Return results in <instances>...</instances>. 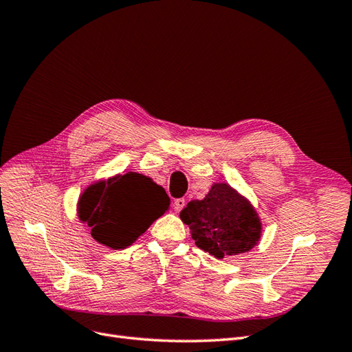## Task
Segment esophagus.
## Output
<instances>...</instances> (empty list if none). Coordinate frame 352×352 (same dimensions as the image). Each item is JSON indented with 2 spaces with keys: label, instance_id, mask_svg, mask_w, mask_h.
I'll return each instance as SVG.
<instances>
[{
  "label": "esophagus",
  "instance_id": "esophagus-1",
  "mask_svg": "<svg viewBox=\"0 0 352 352\" xmlns=\"http://www.w3.org/2000/svg\"><path fill=\"white\" fill-rule=\"evenodd\" d=\"M184 207H185V198H177L173 201V208L176 212H179Z\"/></svg>",
  "mask_w": 352,
  "mask_h": 352
}]
</instances>
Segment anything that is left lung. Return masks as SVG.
<instances>
[{
  "instance_id": "left-lung-1",
  "label": "left lung",
  "mask_w": 352,
  "mask_h": 352,
  "mask_svg": "<svg viewBox=\"0 0 352 352\" xmlns=\"http://www.w3.org/2000/svg\"><path fill=\"white\" fill-rule=\"evenodd\" d=\"M197 247L216 258L250 251L260 239L261 223L250 202L226 184L211 188L202 201L180 211Z\"/></svg>"
}]
</instances>
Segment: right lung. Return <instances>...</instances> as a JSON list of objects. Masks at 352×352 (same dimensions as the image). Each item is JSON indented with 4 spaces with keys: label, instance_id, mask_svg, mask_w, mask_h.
<instances>
[{
    "label": "right lung",
    "instance_id": "add662e5",
    "mask_svg": "<svg viewBox=\"0 0 352 352\" xmlns=\"http://www.w3.org/2000/svg\"><path fill=\"white\" fill-rule=\"evenodd\" d=\"M168 204L162 186L131 172L88 188L79 201V219L95 241L123 250L163 216Z\"/></svg>",
    "mask_w": 352,
    "mask_h": 352
}]
</instances>
